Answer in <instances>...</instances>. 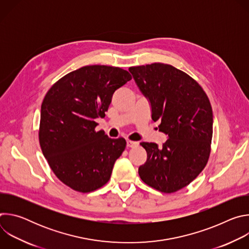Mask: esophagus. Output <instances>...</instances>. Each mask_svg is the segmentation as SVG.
<instances>
[{"label": "esophagus", "instance_id": "obj_1", "mask_svg": "<svg viewBox=\"0 0 249 249\" xmlns=\"http://www.w3.org/2000/svg\"><path fill=\"white\" fill-rule=\"evenodd\" d=\"M138 146V142H134V141H130V140H127V147L128 148H134Z\"/></svg>", "mask_w": 249, "mask_h": 249}]
</instances>
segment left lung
I'll list each match as a JSON object with an SVG mask.
<instances>
[{
  "label": "left lung",
  "instance_id": "8db88e82",
  "mask_svg": "<svg viewBox=\"0 0 249 249\" xmlns=\"http://www.w3.org/2000/svg\"><path fill=\"white\" fill-rule=\"evenodd\" d=\"M139 89L150 101L152 119L167 135L162 147L142 142L147 161L139 167L149 186L173 193L192 182L207 164L213 136V111L201 86L171 65L130 67Z\"/></svg>",
  "mask_w": 249,
  "mask_h": 249
}]
</instances>
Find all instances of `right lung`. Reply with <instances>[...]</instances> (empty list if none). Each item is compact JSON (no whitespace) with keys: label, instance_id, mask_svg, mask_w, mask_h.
<instances>
[{"label":"right lung","instance_id":"obj_1","mask_svg":"<svg viewBox=\"0 0 249 249\" xmlns=\"http://www.w3.org/2000/svg\"><path fill=\"white\" fill-rule=\"evenodd\" d=\"M132 79L118 67L85 66L47 91L41 104L39 143L51 169L67 186L88 193L108 182L116 160L126 148L94 129L116 89Z\"/></svg>","mask_w":249,"mask_h":249}]
</instances>
